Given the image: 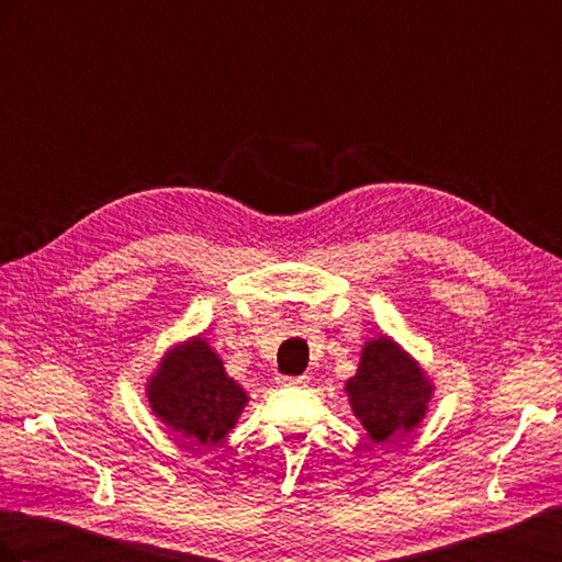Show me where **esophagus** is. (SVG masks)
<instances>
[{"instance_id":"1","label":"esophagus","mask_w":562,"mask_h":562,"mask_svg":"<svg viewBox=\"0 0 562 562\" xmlns=\"http://www.w3.org/2000/svg\"><path fill=\"white\" fill-rule=\"evenodd\" d=\"M279 384H285V386H300V384H307L310 378L307 375H297V378H291V375H279L277 378Z\"/></svg>"}]
</instances>
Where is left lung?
<instances>
[{
    "label": "left lung",
    "instance_id": "obj_1",
    "mask_svg": "<svg viewBox=\"0 0 562 562\" xmlns=\"http://www.w3.org/2000/svg\"><path fill=\"white\" fill-rule=\"evenodd\" d=\"M431 391L419 366L386 337L366 345L359 372L347 382L353 413L375 443L417 427Z\"/></svg>",
    "mask_w": 562,
    "mask_h": 562
}]
</instances>
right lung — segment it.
<instances>
[{"label":"right lung","mask_w":562,"mask_h":562,"mask_svg":"<svg viewBox=\"0 0 562 562\" xmlns=\"http://www.w3.org/2000/svg\"><path fill=\"white\" fill-rule=\"evenodd\" d=\"M149 405L182 438L215 446L246 405V391L225 375L223 361L203 339L171 351L149 382Z\"/></svg>","instance_id":"right-lung-1"}]
</instances>
